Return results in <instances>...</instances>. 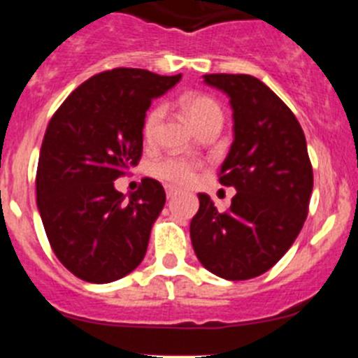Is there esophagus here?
I'll return each instance as SVG.
<instances>
[{
    "label": "esophagus",
    "instance_id": "34e87169",
    "mask_svg": "<svg viewBox=\"0 0 358 358\" xmlns=\"http://www.w3.org/2000/svg\"><path fill=\"white\" fill-rule=\"evenodd\" d=\"M176 195H177V189L176 188H166V197L172 199V197H176Z\"/></svg>",
    "mask_w": 358,
    "mask_h": 358
}]
</instances>
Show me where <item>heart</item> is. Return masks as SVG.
I'll use <instances>...</instances> for the list:
<instances>
[{"label":"heart","mask_w":358,"mask_h":358,"mask_svg":"<svg viewBox=\"0 0 358 358\" xmlns=\"http://www.w3.org/2000/svg\"><path fill=\"white\" fill-rule=\"evenodd\" d=\"M182 113L192 122L197 132L208 125H220L222 127V109L213 98L204 94H185L179 100ZM163 118V109L154 107L147 113L143 120V138L145 141H152L156 138L157 127ZM152 176L170 186H188L195 181L199 172V163L194 159L181 156H169L152 164Z\"/></svg>","instance_id":"1"}]
</instances>
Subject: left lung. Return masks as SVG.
Masks as SVG:
<instances>
[{
  "mask_svg": "<svg viewBox=\"0 0 358 358\" xmlns=\"http://www.w3.org/2000/svg\"><path fill=\"white\" fill-rule=\"evenodd\" d=\"M233 109L235 140L218 181L236 195L218 211L199 194L189 236L199 262L224 280H251L285 255L308 215L314 173L303 129L274 91L251 75H204Z\"/></svg>",
  "mask_w": 358,
  "mask_h": 358,
  "instance_id": "obj_1",
  "label": "left lung"
}]
</instances>
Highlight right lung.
<instances>
[{
    "mask_svg": "<svg viewBox=\"0 0 358 358\" xmlns=\"http://www.w3.org/2000/svg\"><path fill=\"white\" fill-rule=\"evenodd\" d=\"M179 80L138 68L98 73L50 120L37 164V208L55 256L80 280L110 283L145 258L164 189L145 177L125 199L115 181L140 163L152 98Z\"/></svg>",
    "mask_w": 358,
    "mask_h": 358,
    "instance_id": "1",
    "label": "right lung"
}]
</instances>
